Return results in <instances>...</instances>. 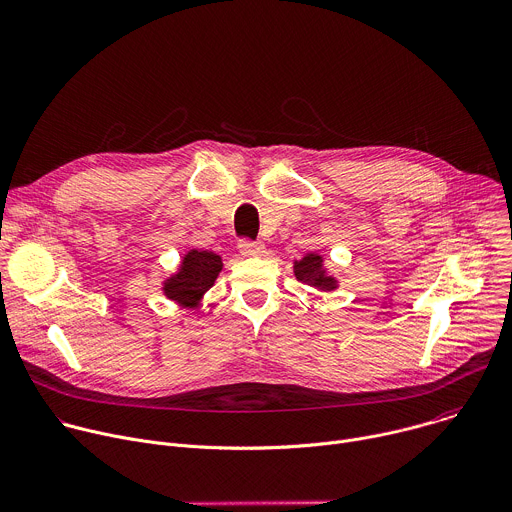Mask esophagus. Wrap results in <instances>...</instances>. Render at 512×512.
I'll return each mask as SVG.
<instances>
[{"mask_svg": "<svg viewBox=\"0 0 512 512\" xmlns=\"http://www.w3.org/2000/svg\"><path fill=\"white\" fill-rule=\"evenodd\" d=\"M239 253L243 257H261L265 253V245L251 243V241H241L239 243Z\"/></svg>", "mask_w": 512, "mask_h": 512, "instance_id": "1", "label": "esophagus"}]
</instances>
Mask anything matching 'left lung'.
Returning a JSON list of instances; mask_svg holds the SVG:
<instances>
[{
    "mask_svg": "<svg viewBox=\"0 0 512 512\" xmlns=\"http://www.w3.org/2000/svg\"><path fill=\"white\" fill-rule=\"evenodd\" d=\"M294 275L298 281L318 289V291H334L338 289V277L328 269L324 255L320 253H306L302 259L294 261Z\"/></svg>",
    "mask_w": 512,
    "mask_h": 512,
    "instance_id": "8db88e82",
    "label": "left lung"
}]
</instances>
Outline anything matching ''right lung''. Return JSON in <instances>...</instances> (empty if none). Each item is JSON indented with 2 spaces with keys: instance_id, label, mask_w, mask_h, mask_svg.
<instances>
[{
  "instance_id": "1",
  "label": "right lung",
  "mask_w": 512,
  "mask_h": 512,
  "mask_svg": "<svg viewBox=\"0 0 512 512\" xmlns=\"http://www.w3.org/2000/svg\"><path fill=\"white\" fill-rule=\"evenodd\" d=\"M223 271V259L212 251L190 249L182 255L174 273L164 277L162 294L188 310L202 306L204 294L214 285L218 273Z\"/></svg>"
}]
</instances>
